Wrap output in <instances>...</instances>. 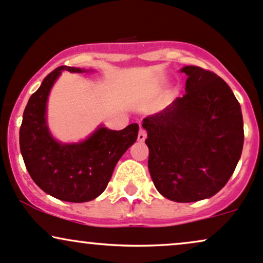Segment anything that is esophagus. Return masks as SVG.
Returning <instances> with one entry per match:
<instances>
[{
  "instance_id": "esophagus-1",
  "label": "esophagus",
  "mask_w": 263,
  "mask_h": 263,
  "mask_svg": "<svg viewBox=\"0 0 263 263\" xmlns=\"http://www.w3.org/2000/svg\"><path fill=\"white\" fill-rule=\"evenodd\" d=\"M146 137H147L146 132H145L144 129H140V130H139V134H138V140L140 141V143H143V141H145V139H146Z\"/></svg>"
}]
</instances>
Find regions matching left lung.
<instances>
[{
    "mask_svg": "<svg viewBox=\"0 0 263 263\" xmlns=\"http://www.w3.org/2000/svg\"><path fill=\"white\" fill-rule=\"evenodd\" d=\"M186 95L143 120L156 190L180 203L223 188L242 153L241 107L228 83L199 66H184Z\"/></svg>",
    "mask_w": 263,
    "mask_h": 263,
    "instance_id": "1",
    "label": "left lung"
}]
</instances>
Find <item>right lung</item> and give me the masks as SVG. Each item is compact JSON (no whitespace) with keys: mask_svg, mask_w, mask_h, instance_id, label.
<instances>
[{"mask_svg":"<svg viewBox=\"0 0 263 263\" xmlns=\"http://www.w3.org/2000/svg\"><path fill=\"white\" fill-rule=\"evenodd\" d=\"M63 70L85 71L60 66L43 80L24 109L21 153L32 180L45 193L65 202H88L106 190L117 162L137 140L139 125L133 123L123 130L100 126L82 143H58L46 126L45 108L50 88Z\"/></svg>","mask_w":263,"mask_h":263,"instance_id":"add662e5","label":"right lung"}]
</instances>
